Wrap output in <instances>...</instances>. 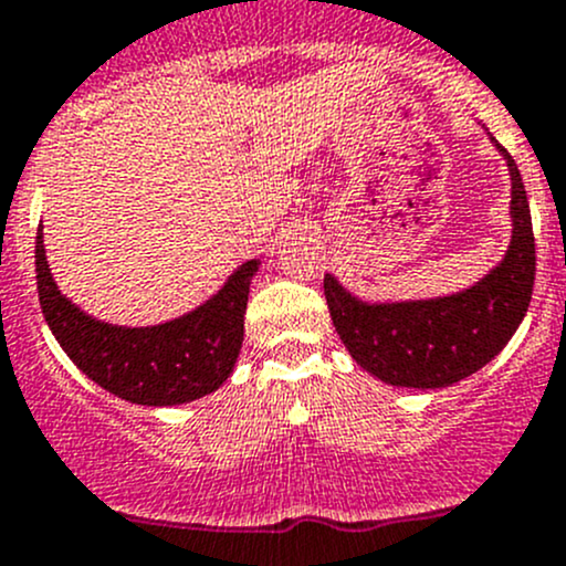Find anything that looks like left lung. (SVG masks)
<instances>
[{"instance_id": "left-lung-1", "label": "left lung", "mask_w": 566, "mask_h": 566, "mask_svg": "<svg viewBox=\"0 0 566 566\" xmlns=\"http://www.w3.org/2000/svg\"><path fill=\"white\" fill-rule=\"evenodd\" d=\"M497 150L512 176V242L490 275L457 294L410 302H363L324 275V296L340 340L357 366L382 382L449 388L484 368L528 311L536 275L528 198L509 150L503 145Z\"/></svg>"}]
</instances>
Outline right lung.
<instances>
[{"label": "right lung", "instance_id": "1", "mask_svg": "<svg viewBox=\"0 0 566 566\" xmlns=\"http://www.w3.org/2000/svg\"><path fill=\"white\" fill-rule=\"evenodd\" d=\"M41 228L35 237V272L43 318L65 355L95 385L132 405L172 407L214 394L231 377L244 340L250 281L261 261L239 266L211 300L172 322L117 327L87 316L60 294Z\"/></svg>", "mask_w": 566, "mask_h": 566}]
</instances>
